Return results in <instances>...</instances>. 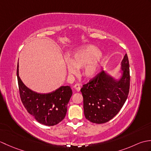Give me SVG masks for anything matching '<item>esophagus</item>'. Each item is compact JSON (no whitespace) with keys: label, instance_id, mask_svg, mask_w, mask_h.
<instances>
[{"label":"esophagus","instance_id":"esophagus-1","mask_svg":"<svg viewBox=\"0 0 151 151\" xmlns=\"http://www.w3.org/2000/svg\"><path fill=\"white\" fill-rule=\"evenodd\" d=\"M74 88H75L77 91H81V86H80V84H76L74 86Z\"/></svg>","mask_w":151,"mask_h":151}]
</instances>
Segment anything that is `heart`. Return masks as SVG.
Returning <instances> with one entry per match:
<instances>
[{"mask_svg":"<svg viewBox=\"0 0 151 151\" xmlns=\"http://www.w3.org/2000/svg\"><path fill=\"white\" fill-rule=\"evenodd\" d=\"M97 47L90 45L76 51L66 62L67 69L70 75L77 73V69L82 68V75L92 78L97 75L104 61V57Z\"/></svg>","mask_w":151,"mask_h":151,"instance_id":"heart-1","label":"heart"}]
</instances>
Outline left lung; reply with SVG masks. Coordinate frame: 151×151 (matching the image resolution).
<instances>
[{"label": "left lung", "mask_w": 151, "mask_h": 151, "mask_svg": "<svg viewBox=\"0 0 151 151\" xmlns=\"http://www.w3.org/2000/svg\"><path fill=\"white\" fill-rule=\"evenodd\" d=\"M121 76L115 79L102 70L81 91L84 98L85 117L93 123L111 120L123 107L130 89L129 62L126 54L121 62Z\"/></svg>", "instance_id": "obj_1"}]
</instances>
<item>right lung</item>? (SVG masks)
I'll use <instances>...</instances> for the list:
<instances>
[{
  "label": "right lung",
  "instance_id": "obj_1",
  "mask_svg": "<svg viewBox=\"0 0 151 151\" xmlns=\"http://www.w3.org/2000/svg\"><path fill=\"white\" fill-rule=\"evenodd\" d=\"M17 76L22 104L37 122L47 126H54L65 118L67 104L73 93L70 86H61L49 93H38L28 88L22 82L19 76V64Z\"/></svg>",
  "mask_w": 151,
  "mask_h": 151
}]
</instances>
